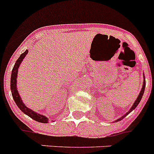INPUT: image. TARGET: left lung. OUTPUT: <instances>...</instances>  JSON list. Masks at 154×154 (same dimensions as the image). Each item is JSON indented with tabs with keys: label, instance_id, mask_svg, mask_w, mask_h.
<instances>
[{
	"label": "left lung",
	"instance_id": "8db88e82",
	"mask_svg": "<svg viewBox=\"0 0 154 154\" xmlns=\"http://www.w3.org/2000/svg\"><path fill=\"white\" fill-rule=\"evenodd\" d=\"M145 86H146V80H145V76H144V79H143V88H142L141 91H140V94H139V96H138L137 99H136V100L135 101V103H133V105H132V107H131V109H130V110L128 111V112L126 113L125 115H123V116H122V118H118V119H117V120L115 121V122H118V121L122 120V119H123V118H124L125 117L127 116V115H128L130 112H132V111H133L134 109H135L136 107H137L138 104L140 103V100H141L142 97H143V93H144V91H145Z\"/></svg>",
	"mask_w": 154,
	"mask_h": 154
}]
</instances>
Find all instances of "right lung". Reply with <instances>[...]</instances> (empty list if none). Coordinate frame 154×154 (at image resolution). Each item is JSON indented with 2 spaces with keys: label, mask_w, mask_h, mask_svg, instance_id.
I'll use <instances>...</instances> for the list:
<instances>
[{
  "label": "right lung",
  "mask_w": 154,
  "mask_h": 154,
  "mask_svg": "<svg viewBox=\"0 0 154 154\" xmlns=\"http://www.w3.org/2000/svg\"><path fill=\"white\" fill-rule=\"evenodd\" d=\"M28 50H26L24 53H22L20 55V57H18V59L16 61L15 64L14 65V68L11 72V94H12V97L14 99V102L16 103V105L18 107V108L20 109L22 112L26 114V115H28L31 118H32L33 120L36 121L38 122H41V123H48L49 119L45 117L44 115H42L40 114L35 112L31 109L28 108L26 107L24 103L22 102V98H21L19 93H18V90H17V75H18V68L20 66V64L22 61H23V59L25 58L26 55L28 54Z\"/></svg>",
  "instance_id": "right-lung-1"
}]
</instances>
